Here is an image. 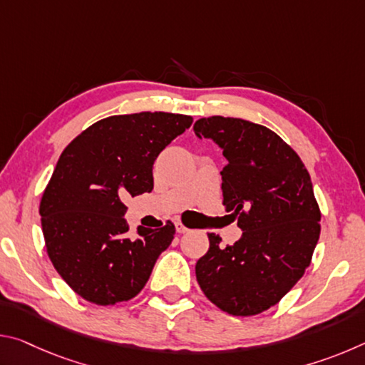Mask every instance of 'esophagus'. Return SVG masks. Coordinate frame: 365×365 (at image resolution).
Returning a JSON list of instances; mask_svg holds the SVG:
<instances>
[{
  "label": "esophagus",
  "instance_id": "esophagus-1",
  "mask_svg": "<svg viewBox=\"0 0 365 365\" xmlns=\"http://www.w3.org/2000/svg\"><path fill=\"white\" fill-rule=\"evenodd\" d=\"M175 228H177V232H178V233H185V232H188L187 225H185L183 222H180V220L175 222Z\"/></svg>",
  "mask_w": 365,
  "mask_h": 365
}]
</instances>
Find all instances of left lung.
<instances>
[{
  "label": "left lung",
  "mask_w": 365,
  "mask_h": 365,
  "mask_svg": "<svg viewBox=\"0 0 365 365\" xmlns=\"http://www.w3.org/2000/svg\"><path fill=\"white\" fill-rule=\"evenodd\" d=\"M193 130L224 150L222 193L227 212L238 215L242 238L222 246L207 233L209 250L196 262L206 298L230 316H257L275 306L312 261L320 209L301 158L270 128L212 115Z\"/></svg>",
  "instance_id": "8db88e82"
}]
</instances>
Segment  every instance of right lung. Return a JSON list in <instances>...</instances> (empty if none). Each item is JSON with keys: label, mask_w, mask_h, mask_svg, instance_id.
I'll use <instances>...</instances> for the list:
<instances>
[{"label": "right lung", "mask_w": 365, "mask_h": 365, "mask_svg": "<svg viewBox=\"0 0 365 365\" xmlns=\"http://www.w3.org/2000/svg\"><path fill=\"white\" fill-rule=\"evenodd\" d=\"M193 117L137 113L101 119L59 156L40 201L49 261L85 301L114 306L137 296L175 235L164 227L128 233V196L153 190V164Z\"/></svg>", "instance_id": "right-lung-1"}]
</instances>
